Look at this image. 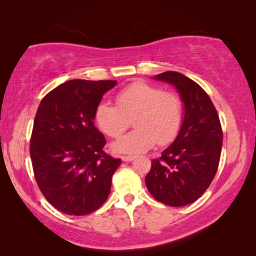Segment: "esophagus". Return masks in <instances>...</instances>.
I'll return each instance as SVG.
<instances>
[{"instance_id":"1","label":"esophagus","mask_w":256,"mask_h":256,"mask_svg":"<svg viewBox=\"0 0 256 256\" xmlns=\"http://www.w3.org/2000/svg\"><path fill=\"white\" fill-rule=\"evenodd\" d=\"M136 158L135 156H122L121 160H124V162H132V160H134Z\"/></svg>"}]
</instances>
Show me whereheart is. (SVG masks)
Masks as SVG:
<instances>
[{
	"instance_id": "heart-1",
	"label": "heart",
	"mask_w": 256,
	"mask_h": 256,
	"mask_svg": "<svg viewBox=\"0 0 256 256\" xmlns=\"http://www.w3.org/2000/svg\"><path fill=\"white\" fill-rule=\"evenodd\" d=\"M115 100L116 106L101 101L94 113L98 127L110 138H118L127 129L128 118L135 115L134 130L112 144L115 152L136 155L156 143L169 144L177 138L184 118L183 102L177 94L146 82H134L118 90Z\"/></svg>"
}]
</instances>
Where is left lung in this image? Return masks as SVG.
<instances>
[{
  "mask_svg": "<svg viewBox=\"0 0 256 256\" xmlns=\"http://www.w3.org/2000/svg\"><path fill=\"white\" fill-rule=\"evenodd\" d=\"M152 79L174 86L184 118L174 141L152 160L146 184L156 200L180 208L197 200L212 183L222 146V124L208 93L194 80L174 71Z\"/></svg>",
  "mask_w": 256,
  "mask_h": 256,
  "instance_id": "obj_1",
  "label": "left lung"
}]
</instances>
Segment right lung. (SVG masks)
<instances>
[{"label":"right lung","instance_id":"obj_1","mask_svg":"<svg viewBox=\"0 0 256 256\" xmlns=\"http://www.w3.org/2000/svg\"><path fill=\"white\" fill-rule=\"evenodd\" d=\"M115 85L116 80H70L48 92L37 110L30 140L34 178L46 200L66 214H90L110 194L121 160L104 152L106 140L94 113Z\"/></svg>","mask_w":256,"mask_h":256}]
</instances>
